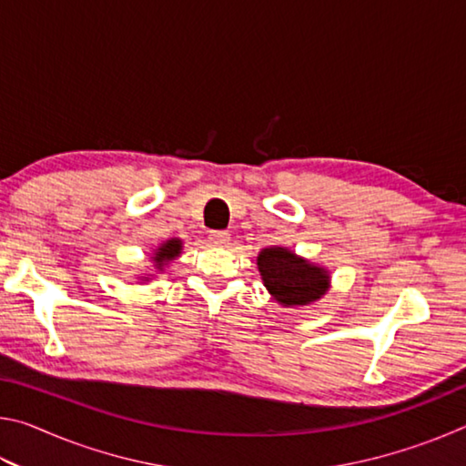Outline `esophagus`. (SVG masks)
<instances>
[{
	"mask_svg": "<svg viewBox=\"0 0 466 466\" xmlns=\"http://www.w3.org/2000/svg\"><path fill=\"white\" fill-rule=\"evenodd\" d=\"M230 240V234L224 232V230H214L209 232V242L216 244V247H224V244Z\"/></svg>",
	"mask_w": 466,
	"mask_h": 466,
	"instance_id": "esophagus-1",
	"label": "esophagus"
}]
</instances>
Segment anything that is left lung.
<instances>
[{
    "label": "left lung",
    "instance_id": "8db88e82",
    "mask_svg": "<svg viewBox=\"0 0 466 466\" xmlns=\"http://www.w3.org/2000/svg\"><path fill=\"white\" fill-rule=\"evenodd\" d=\"M257 265L273 299L288 309L317 302L329 289L330 278L325 267L306 261L286 247L263 248Z\"/></svg>",
    "mask_w": 466,
    "mask_h": 466
}]
</instances>
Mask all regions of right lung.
<instances>
[{
	"mask_svg": "<svg viewBox=\"0 0 466 466\" xmlns=\"http://www.w3.org/2000/svg\"><path fill=\"white\" fill-rule=\"evenodd\" d=\"M180 250H183V242L178 238H170L162 244V247H157L152 261L156 265V269H164V265H168L170 261H175V258L180 255ZM147 279V278H144Z\"/></svg>",
	"mask_w": 466,
	"mask_h": 466,
	"instance_id": "right-lung-1",
	"label": "right lung"
}]
</instances>
